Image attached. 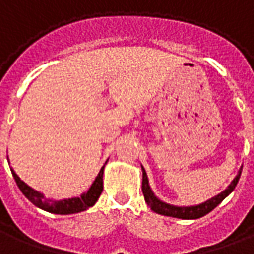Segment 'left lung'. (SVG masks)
<instances>
[{
  "instance_id": "8db88e82",
  "label": "left lung",
  "mask_w": 254,
  "mask_h": 254,
  "mask_svg": "<svg viewBox=\"0 0 254 254\" xmlns=\"http://www.w3.org/2000/svg\"><path fill=\"white\" fill-rule=\"evenodd\" d=\"M141 170H143V187H141V189H143L144 198H145V202L148 204L154 212L159 213V215H165V216H171V218L198 219L211 212L213 208L218 207L219 204L223 201L224 198L229 196L231 191L234 190V188L237 187V184L240 181L242 169L238 171L237 177H235L233 182L227 187V189H224L222 193H219L218 196L209 198L205 202H201L198 205H190V207H177V205H171V204H167V202L159 200L154 194V191L151 190V188H149L148 177H147V173L144 170L143 166H141Z\"/></svg>"
}]
</instances>
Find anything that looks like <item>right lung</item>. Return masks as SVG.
Segmentation results:
<instances>
[{"label":"right lung","mask_w":254,"mask_h":254,"mask_svg":"<svg viewBox=\"0 0 254 254\" xmlns=\"http://www.w3.org/2000/svg\"><path fill=\"white\" fill-rule=\"evenodd\" d=\"M12 170V169H10ZM103 170L105 166L100 169L99 174L95 178L94 184L91 185L88 190L83 193L80 197H72V198H65V200H58V201H53V200H46L43 193L32 189L28 187L24 181L20 180V177L12 170L13 178L17 187L21 190V193L24 194L28 200H30L34 205L38 208H41L43 211H47L50 213H57V215H70V213H77L81 211L88 209L89 207H92L95 202L98 201L100 193L103 190Z\"/></svg>","instance_id":"add662e5"}]
</instances>
